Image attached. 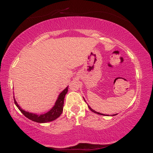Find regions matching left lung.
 I'll use <instances>...</instances> for the list:
<instances>
[{
	"label": "left lung",
	"instance_id": "1",
	"mask_svg": "<svg viewBox=\"0 0 153 153\" xmlns=\"http://www.w3.org/2000/svg\"><path fill=\"white\" fill-rule=\"evenodd\" d=\"M84 100H85V99H84ZM88 108H90V110H91V111H92V112H93V113H97V114H98V115H103V114H102V113H98V112H97V111H94V110H93V109H92V108L91 107H90L89 105H88ZM117 115V114H115V115H113V116H114V115Z\"/></svg>",
	"mask_w": 153,
	"mask_h": 153
}]
</instances>
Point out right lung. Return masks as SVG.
<instances>
[{
    "instance_id": "add662e5",
    "label": "right lung",
    "mask_w": 153,
    "mask_h": 153,
    "mask_svg": "<svg viewBox=\"0 0 153 153\" xmlns=\"http://www.w3.org/2000/svg\"><path fill=\"white\" fill-rule=\"evenodd\" d=\"M68 91V86H67L65 89H64L60 94H59V97L56 99V102L55 103L54 107L51 108V109L48 111L47 113L45 114H41V115H37L36 113H32L27 112L23 110L22 108L19 107V105L17 104V102L14 98V102L15 105L17 106V107L19 108V111L22 112L24 115L29 120H32L33 121L37 123H47L50 122V121L55 120L56 119H57L59 116L61 115L62 112L63 110V104H64V99L65 94Z\"/></svg>"
}]
</instances>
